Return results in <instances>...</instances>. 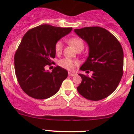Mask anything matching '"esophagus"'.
Here are the masks:
<instances>
[{"mask_svg":"<svg viewBox=\"0 0 134 134\" xmlns=\"http://www.w3.org/2000/svg\"><path fill=\"white\" fill-rule=\"evenodd\" d=\"M76 73H73V72H69V76H74L75 75H76Z\"/></svg>","mask_w":134,"mask_h":134,"instance_id":"34e87169","label":"esophagus"}]
</instances>
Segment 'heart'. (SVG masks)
Masks as SVG:
<instances>
[{
	"mask_svg": "<svg viewBox=\"0 0 134 134\" xmlns=\"http://www.w3.org/2000/svg\"><path fill=\"white\" fill-rule=\"evenodd\" d=\"M69 43L75 50H83L84 47V42L81 38L78 37H74L69 40ZM62 42L58 41L55 44V52L57 55H60L62 53ZM58 64L62 68L69 70H73L75 67L78 65V61L72 60L71 58H64L61 59L58 62Z\"/></svg>",
	"mask_w": 134,
	"mask_h": 134,
	"instance_id": "1",
	"label": "heart"
}]
</instances>
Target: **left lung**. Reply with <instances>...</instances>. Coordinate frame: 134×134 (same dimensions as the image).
<instances>
[{
	"label": "left lung",
	"instance_id": "left-lung-1",
	"mask_svg": "<svg viewBox=\"0 0 134 134\" xmlns=\"http://www.w3.org/2000/svg\"><path fill=\"white\" fill-rule=\"evenodd\" d=\"M74 31L86 41L90 48L88 57L80 69L93 72L91 77L79 74L82 82L77 90L87 99L101 100L111 94L120 82L124 68L122 47L103 27H85Z\"/></svg>",
	"mask_w": 134,
	"mask_h": 134
}]
</instances>
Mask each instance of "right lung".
Returning a JSON list of instances; mask_svg holds the SVG:
<instances>
[{"instance_id":"obj_1","label":"right lung","mask_w":134,"mask_h":134,"mask_svg":"<svg viewBox=\"0 0 134 134\" xmlns=\"http://www.w3.org/2000/svg\"><path fill=\"white\" fill-rule=\"evenodd\" d=\"M72 30L42 24L24 35L14 55V69L20 87L28 96L44 99L58 91L68 72L58 65L50 72L44 67L53 63L55 43Z\"/></svg>"}]
</instances>
